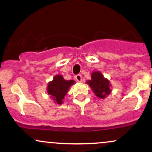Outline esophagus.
<instances>
[{
	"label": "esophagus",
	"mask_w": 152,
	"mask_h": 152,
	"mask_svg": "<svg viewBox=\"0 0 152 152\" xmlns=\"http://www.w3.org/2000/svg\"><path fill=\"white\" fill-rule=\"evenodd\" d=\"M75 78H76V80L78 82H81L82 81V76L80 74H77L76 76H75Z\"/></svg>",
	"instance_id": "34e87169"
}]
</instances>
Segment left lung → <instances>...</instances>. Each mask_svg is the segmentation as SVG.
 <instances>
[{
	"instance_id": "left-lung-1",
	"label": "left lung",
	"mask_w": 152,
	"mask_h": 152,
	"mask_svg": "<svg viewBox=\"0 0 152 152\" xmlns=\"http://www.w3.org/2000/svg\"><path fill=\"white\" fill-rule=\"evenodd\" d=\"M94 93L100 99L106 98L111 93V84L108 79L104 77L100 71H94L91 74V79L86 81Z\"/></svg>"
}]
</instances>
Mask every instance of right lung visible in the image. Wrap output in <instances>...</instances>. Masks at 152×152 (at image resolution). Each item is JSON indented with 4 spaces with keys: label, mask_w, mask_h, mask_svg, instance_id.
<instances>
[{
    "label": "right lung",
    "mask_w": 152,
    "mask_h": 152,
    "mask_svg": "<svg viewBox=\"0 0 152 152\" xmlns=\"http://www.w3.org/2000/svg\"><path fill=\"white\" fill-rule=\"evenodd\" d=\"M75 83L74 81L65 80L61 75H56L53 78V81H50L47 87V92L50 95L56 104H61L63 99L67 94L68 91L71 85Z\"/></svg>",
    "instance_id": "add662e5"
}]
</instances>
